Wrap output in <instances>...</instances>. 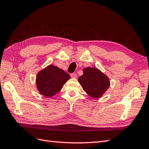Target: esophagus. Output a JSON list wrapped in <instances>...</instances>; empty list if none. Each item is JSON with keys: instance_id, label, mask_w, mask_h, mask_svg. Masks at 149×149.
Returning a JSON list of instances; mask_svg holds the SVG:
<instances>
[{"instance_id": "34e87169", "label": "esophagus", "mask_w": 149, "mask_h": 149, "mask_svg": "<svg viewBox=\"0 0 149 149\" xmlns=\"http://www.w3.org/2000/svg\"><path fill=\"white\" fill-rule=\"evenodd\" d=\"M70 75H71V77L72 78H77V74H75V73H73V74H71Z\"/></svg>"}]
</instances>
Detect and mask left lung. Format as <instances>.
I'll use <instances>...</instances> for the list:
<instances>
[{
	"label": "left lung",
	"mask_w": 149,
	"mask_h": 149,
	"mask_svg": "<svg viewBox=\"0 0 149 149\" xmlns=\"http://www.w3.org/2000/svg\"><path fill=\"white\" fill-rule=\"evenodd\" d=\"M78 81L84 91L94 99L101 97L110 87L107 75L93 67L84 68L83 75L78 78Z\"/></svg>",
	"instance_id": "1"
}]
</instances>
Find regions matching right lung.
<instances>
[{
  "instance_id": "obj_1",
  "label": "right lung",
  "mask_w": 149,
  "mask_h": 149,
  "mask_svg": "<svg viewBox=\"0 0 149 149\" xmlns=\"http://www.w3.org/2000/svg\"><path fill=\"white\" fill-rule=\"evenodd\" d=\"M70 79V75L62 69L54 65H48L38 72L36 86L38 91L46 97H51L62 89L67 81Z\"/></svg>"
}]
</instances>
